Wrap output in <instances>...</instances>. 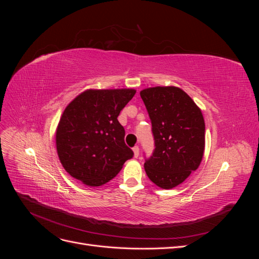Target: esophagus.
Returning a JSON list of instances; mask_svg holds the SVG:
<instances>
[{
	"label": "esophagus",
	"instance_id": "1",
	"mask_svg": "<svg viewBox=\"0 0 259 259\" xmlns=\"http://www.w3.org/2000/svg\"><path fill=\"white\" fill-rule=\"evenodd\" d=\"M133 152H134L135 158H138V155H139V147L135 146L134 148H133Z\"/></svg>",
	"mask_w": 259,
	"mask_h": 259
}]
</instances>
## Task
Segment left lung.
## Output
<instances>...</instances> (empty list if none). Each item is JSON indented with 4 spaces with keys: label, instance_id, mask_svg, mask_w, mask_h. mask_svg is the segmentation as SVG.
Listing matches in <instances>:
<instances>
[{
    "label": "left lung",
    "instance_id": "left-lung-1",
    "mask_svg": "<svg viewBox=\"0 0 259 259\" xmlns=\"http://www.w3.org/2000/svg\"><path fill=\"white\" fill-rule=\"evenodd\" d=\"M152 124L155 149L145 162L146 174L162 189H171L190 176L202 161L205 123L201 109L176 86L140 92Z\"/></svg>",
    "mask_w": 259,
    "mask_h": 259
}]
</instances>
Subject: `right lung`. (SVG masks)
<instances>
[{
	"mask_svg": "<svg viewBox=\"0 0 259 259\" xmlns=\"http://www.w3.org/2000/svg\"><path fill=\"white\" fill-rule=\"evenodd\" d=\"M135 93L133 89L88 90L66 107L56 130V148L70 176L86 186H103L133 158L117 116Z\"/></svg>",
	"mask_w": 259,
	"mask_h": 259,
	"instance_id": "add662e5",
	"label": "right lung"
}]
</instances>
